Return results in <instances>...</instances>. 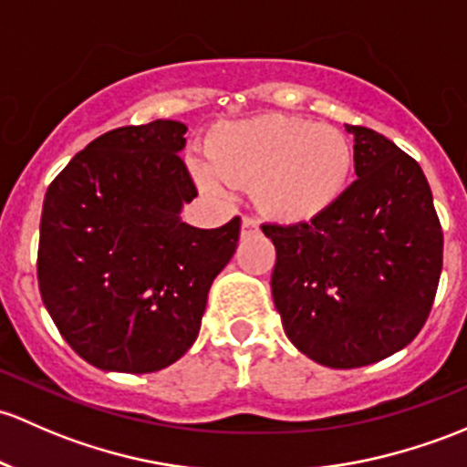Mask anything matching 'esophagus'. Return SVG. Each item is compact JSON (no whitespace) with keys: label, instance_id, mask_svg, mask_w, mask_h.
Listing matches in <instances>:
<instances>
[{"label":"esophagus","instance_id":"1","mask_svg":"<svg viewBox=\"0 0 467 467\" xmlns=\"http://www.w3.org/2000/svg\"><path fill=\"white\" fill-rule=\"evenodd\" d=\"M257 228H259V223H257V221H254L253 217H244V219H242V233H244V234L257 233Z\"/></svg>","mask_w":467,"mask_h":467}]
</instances>
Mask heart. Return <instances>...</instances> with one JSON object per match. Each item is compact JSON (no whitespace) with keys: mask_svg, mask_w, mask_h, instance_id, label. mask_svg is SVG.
Wrapping results in <instances>:
<instances>
[{"mask_svg":"<svg viewBox=\"0 0 467 467\" xmlns=\"http://www.w3.org/2000/svg\"><path fill=\"white\" fill-rule=\"evenodd\" d=\"M203 161H190L210 194L253 188L257 208L284 223L311 221L342 199L351 183L353 147L345 131L299 116L262 114L219 122L205 139Z\"/></svg>","mask_w":467,"mask_h":467,"instance_id":"obj_1","label":"heart"}]
</instances>
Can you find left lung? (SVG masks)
<instances>
[{
  "instance_id": "1",
  "label": "left lung",
  "mask_w": 467,
  "mask_h": 467,
  "mask_svg": "<svg viewBox=\"0 0 467 467\" xmlns=\"http://www.w3.org/2000/svg\"><path fill=\"white\" fill-rule=\"evenodd\" d=\"M358 179L311 221L262 230L275 244L271 288L288 340L331 369L410 345L434 304L443 230L420 165L374 130L347 125Z\"/></svg>"
}]
</instances>
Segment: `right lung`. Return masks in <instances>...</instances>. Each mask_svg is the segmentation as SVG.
Returning a JSON list of instances; mask_svg holds the SVG:
<instances>
[{"mask_svg": "<svg viewBox=\"0 0 467 467\" xmlns=\"http://www.w3.org/2000/svg\"><path fill=\"white\" fill-rule=\"evenodd\" d=\"M179 120L118 127L48 185L39 223L42 302L73 351L102 371L151 374L194 345L208 291L242 219L181 221L194 181Z\"/></svg>", "mask_w": 467, "mask_h": 467, "instance_id": "obj_1", "label": "right lung"}]
</instances>
